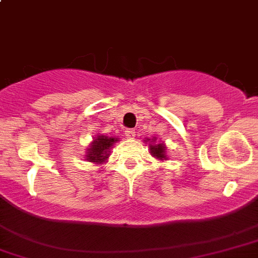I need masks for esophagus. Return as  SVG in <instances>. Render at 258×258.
Returning a JSON list of instances; mask_svg holds the SVG:
<instances>
[{
    "instance_id": "34e87169",
    "label": "esophagus",
    "mask_w": 258,
    "mask_h": 258,
    "mask_svg": "<svg viewBox=\"0 0 258 258\" xmlns=\"http://www.w3.org/2000/svg\"><path fill=\"white\" fill-rule=\"evenodd\" d=\"M125 136H126V138L133 139L134 137H136V131H134V129H126V132H125Z\"/></svg>"
}]
</instances>
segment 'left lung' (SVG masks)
I'll return each instance as SVG.
<instances>
[{"label": "left lung", "instance_id": "8db88e82", "mask_svg": "<svg viewBox=\"0 0 258 258\" xmlns=\"http://www.w3.org/2000/svg\"><path fill=\"white\" fill-rule=\"evenodd\" d=\"M146 142H151L149 143V151H151V154L154 157V158H158L159 161H163V159H167V156H166V146L161 142H157V138L147 139Z\"/></svg>", "mask_w": 258, "mask_h": 258}]
</instances>
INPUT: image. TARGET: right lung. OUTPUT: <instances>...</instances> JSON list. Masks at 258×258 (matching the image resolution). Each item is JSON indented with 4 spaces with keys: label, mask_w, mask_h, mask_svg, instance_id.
<instances>
[{
    "label": "right lung",
    "mask_w": 258,
    "mask_h": 258,
    "mask_svg": "<svg viewBox=\"0 0 258 258\" xmlns=\"http://www.w3.org/2000/svg\"><path fill=\"white\" fill-rule=\"evenodd\" d=\"M119 138H112V137L106 136H97V138L94 139L91 143L90 148L86 152V159L88 162L94 163H104L110 156V149L114 146Z\"/></svg>",
    "instance_id": "add662e5"
}]
</instances>
